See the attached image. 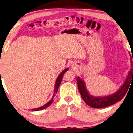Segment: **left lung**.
Masks as SVG:
<instances>
[{
    "label": "left lung",
    "instance_id": "obj_1",
    "mask_svg": "<svg viewBox=\"0 0 133 133\" xmlns=\"http://www.w3.org/2000/svg\"><path fill=\"white\" fill-rule=\"evenodd\" d=\"M132 60H131V69L129 70L128 76L126 78L124 83L120 88L114 94L109 95L107 96L102 97H94L89 94L86 89V84L84 80L78 76L76 78L78 88L81 94L82 99L85 102V103L92 108H104L106 107L112 105L118 101H120L123 97L125 96L128 91L129 88L131 87L133 81V68H132Z\"/></svg>",
    "mask_w": 133,
    "mask_h": 133
}]
</instances>
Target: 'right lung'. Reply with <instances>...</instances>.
I'll use <instances>...</instances> for the list:
<instances>
[{"label": "right lung", "mask_w": 133, "mask_h": 133, "mask_svg": "<svg viewBox=\"0 0 133 133\" xmlns=\"http://www.w3.org/2000/svg\"><path fill=\"white\" fill-rule=\"evenodd\" d=\"M68 68H65V70H63V71H62L61 73H60V75H58V78H57V79L56 80V82H55V86H54V96L52 97V98L51 99V100H50L47 103V104H45V105H44L42 107H40L39 108H36V109H31V110L32 111H39V110H41L42 109H46L47 107H48L50 105V104H52V102H54V96H55V94H57V91H58V89L59 88V86H60V83H61L62 82V78H63V76L64 74H65V73L66 72V71H68Z\"/></svg>", "instance_id": "add662e5"}]
</instances>
